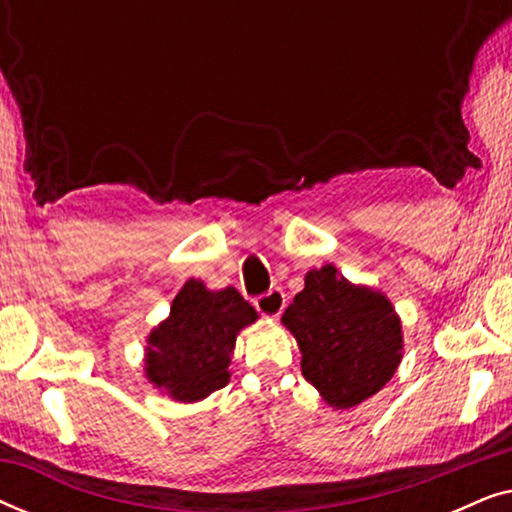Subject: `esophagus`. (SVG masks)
<instances>
[{
  "mask_svg": "<svg viewBox=\"0 0 512 512\" xmlns=\"http://www.w3.org/2000/svg\"><path fill=\"white\" fill-rule=\"evenodd\" d=\"M286 305L284 300V293L279 289H272L265 293V296H258L256 298V310L263 314V317H270V319H277L279 314H282Z\"/></svg>",
  "mask_w": 512,
  "mask_h": 512,
  "instance_id": "obj_1",
  "label": "esophagus"
}]
</instances>
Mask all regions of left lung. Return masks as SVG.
I'll list each match as a JSON object with an SVG mask.
<instances>
[{
  "label": "left lung",
  "mask_w": 512,
  "mask_h": 512,
  "mask_svg": "<svg viewBox=\"0 0 512 512\" xmlns=\"http://www.w3.org/2000/svg\"><path fill=\"white\" fill-rule=\"evenodd\" d=\"M282 324L303 354V377L335 410L375 396L403 359V324L391 300L331 263L307 272Z\"/></svg>",
  "instance_id": "8db88e82"
}]
</instances>
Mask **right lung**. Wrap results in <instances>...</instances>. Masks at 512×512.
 Instances as JSON below:
<instances>
[{"instance_id": "add662e5", "label": "right lung", "mask_w": 512, "mask_h": 512, "mask_svg": "<svg viewBox=\"0 0 512 512\" xmlns=\"http://www.w3.org/2000/svg\"><path fill=\"white\" fill-rule=\"evenodd\" d=\"M256 319L258 312L233 286L212 291L200 279H188L167 319L146 338V380L172 401H202L230 382L237 335Z\"/></svg>"}]
</instances>
